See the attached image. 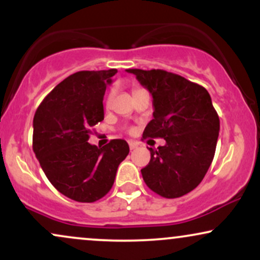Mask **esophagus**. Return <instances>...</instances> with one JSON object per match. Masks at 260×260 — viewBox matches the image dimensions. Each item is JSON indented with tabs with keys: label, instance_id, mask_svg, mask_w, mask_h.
I'll list each match as a JSON object with an SVG mask.
<instances>
[{
	"label": "esophagus",
	"instance_id": "obj_1",
	"mask_svg": "<svg viewBox=\"0 0 260 260\" xmlns=\"http://www.w3.org/2000/svg\"><path fill=\"white\" fill-rule=\"evenodd\" d=\"M137 147H138V144H137L136 142H129V149L131 150H134Z\"/></svg>",
	"mask_w": 260,
	"mask_h": 260
}]
</instances>
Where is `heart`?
<instances>
[{"label": "heart", "instance_id": "obj_1", "mask_svg": "<svg viewBox=\"0 0 260 260\" xmlns=\"http://www.w3.org/2000/svg\"><path fill=\"white\" fill-rule=\"evenodd\" d=\"M112 94H113V91H111V92H110V94H109V96H107V101H109L110 99H111V96H112Z\"/></svg>", "mask_w": 260, "mask_h": 260}]
</instances>
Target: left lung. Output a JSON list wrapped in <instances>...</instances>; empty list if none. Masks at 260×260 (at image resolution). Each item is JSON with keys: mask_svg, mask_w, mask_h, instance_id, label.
Listing matches in <instances>:
<instances>
[{"mask_svg": "<svg viewBox=\"0 0 260 260\" xmlns=\"http://www.w3.org/2000/svg\"><path fill=\"white\" fill-rule=\"evenodd\" d=\"M153 96L154 118L143 138H164L149 148L140 170L145 184L164 198H180L203 181L214 159L220 120L204 86L164 70H127Z\"/></svg>", "mask_w": 260, "mask_h": 260, "instance_id": "obj_1", "label": "left lung"}]
</instances>
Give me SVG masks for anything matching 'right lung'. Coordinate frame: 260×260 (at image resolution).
<instances>
[{"label":"right lung","mask_w":260,"mask_h":260,"mask_svg":"<svg viewBox=\"0 0 260 260\" xmlns=\"http://www.w3.org/2000/svg\"><path fill=\"white\" fill-rule=\"evenodd\" d=\"M116 73L112 68L71 74L35 112V156L52 186L76 202L92 203L105 197L118 165L129 153L123 139H112L103 148L88 143L91 128L104 120V95Z\"/></svg>","instance_id":"obj_1"}]
</instances>
